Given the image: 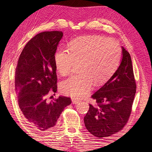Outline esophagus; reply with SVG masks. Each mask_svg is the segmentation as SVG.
<instances>
[{"label":"esophagus","mask_w":152,"mask_h":152,"mask_svg":"<svg viewBox=\"0 0 152 152\" xmlns=\"http://www.w3.org/2000/svg\"><path fill=\"white\" fill-rule=\"evenodd\" d=\"M72 102L73 104H77V103H78L79 102H80V101L78 99L73 98V99H72Z\"/></svg>","instance_id":"34e87169"}]
</instances>
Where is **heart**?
Segmentation results:
<instances>
[{"instance_id": "b5f03b06", "label": "heart", "mask_w": 152, "mask_h": 152, "mask_svg": "<svg viewBox=\"0 0 152 152\" xmlns=\"http://www.w3.org/2000/svg\"><path fill=\"white\" fill-rule=\"evenodd\" d=\"M121 57L119 44L102 37H81L72 41L69 49L58 48L54 61L61 75L69 74L74 64L80 63V72L71 75L61 82V92L76 98L88 95L93 83L101 84L114 73Z\"/></svg>"}]
</instances>
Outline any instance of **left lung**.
Returning <instances> with one entry per match:
<instances>
[{
	"label": "left lung",
	"mask_w": 152,
	"mask_h": 152,
	"mask_svg": "<svg viewBox=\"0 0 152 152\" xmlns=\"http://www.w3.org/2000/svg\"><path fill=\"white\" fill-rule=\"evenodd\" d=\"M118 69L91 97L96 106L89 104L84 117L86 127L98 138L107 137L121 130L129 118L136 93L132 61L124 47Z\"/></svg>",
	"instance_id": "1"
}]
</instances>
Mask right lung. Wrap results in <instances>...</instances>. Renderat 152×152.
Returning a JSON list of instances; mask_svg holds the SVG:
<instances>
[{
    "instance_id": "right-lung-1",
    "label": "right lung",
    "mask_w": 152,
    "mask_h": 152,
    "mask_svg": "<svg viewBox=\"0 0 152 152\" xmlns=\"http://www.w3.org/2000/svg\"><path fill=\"white\" fill-rule=\"evenodd\" d=\"M63 36L62 31H44L25 45L15 69V87L19 108L34 129L46 131L56 127L69 97L59 96L48 102L46 96L57 91L54 56Z\"/></svg>"
}]
</instances>
